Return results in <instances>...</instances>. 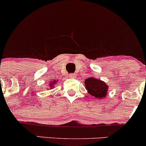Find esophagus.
I'll use <instances>...</instances> for the list:
<instances>
[{
    "label": "esophagus",
    "mask_w": 146,
    "mask_h": 146,
    "mask_svg": "<svg viewBox=\"0 0 146 146\" xmlns=\"http://www.w3.org/2000/svg\"><path fill=\"white\" fill-rule=\"evenodd\" d=\"M68 77H69L70 78H75V75L73 74V73H71V74H69V75H68Z\"/></svg>",
    "instance_id": "esophagus-1"
}]
</instances>
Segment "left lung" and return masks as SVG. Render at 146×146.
I'll use <instances>...</instances> for the list:
<instances>
[{"label":"left lung","instance_id":"left-lung-1","mask_svg":"<svg viewBox=\"0 0 146 146\" xmlns=\"http://www.w3.org/2000/svg\"><path fill=\"white\" fill-rule=\"evenodd\" d=\"M85 87L89 95L100 100L106 98L108 86L106 83L99 79L90 77L84 81Z\"/></svg>","mask_w":146,"mask_h":146}]
</instances>
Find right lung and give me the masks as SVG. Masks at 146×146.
<instances>
[{
  "label": "right lung",
  "mask_w": 146,
  "mask_h": 146,
  "mask_svg": "<svg viewBox=\"0 0 146 146\" xmlns=\"http://www.w3.org/2000/svg\"><path fill=\"white\" fill-rule=\"evenodd\" d=\"M58 82V80H54L53 81L50 82L49 84H48V86H49L50 89H52V88H53V87H54L55 84H56Z\"/></svg>",
  "instance_id": "1"
}]
</instances>
